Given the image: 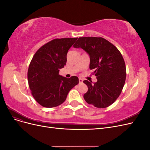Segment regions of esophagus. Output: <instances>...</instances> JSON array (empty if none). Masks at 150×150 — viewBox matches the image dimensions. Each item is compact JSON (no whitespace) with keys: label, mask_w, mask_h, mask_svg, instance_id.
Here are the masks:
<instances>
[{"label":"esophagus","mask_w":150,"mask_h":150,"mask_svg":"<svg viewBox=\"0 0 150 150\" xmlns=\"http://www.w3.org/2000/svg\"><path fill=\"white\" fill-rule=\"evenodd\" d=\"M83 80L81 79V78H79V84H81V83H83Z\"/></svg>","instance_id":"esophagus-1"}]
</instances>
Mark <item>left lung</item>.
<instances>
[{
	"instance_id": "obj_1",
	"label": "left lung",
	"mask_w": 150,
	"mask_h": 150,
	"mask_svg": "<svg viewBox=\"0 0 150 150\" xmlns=\"http://www.w3.org/2000/svg\"><path fill=\"white\" fill-rule=\"evenodd\" d=\"M75 48H82L90 57V69L97 82L88 80L83 83L88 86V92L84 94L85 101L99 108L110 106L120 95L125 83L126 65L121 52L114 45L103 38H79Z\"/></svg>"
}]
</instances>
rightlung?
Here are the masks:
<instances>
[{
    "label": "right lung",
    "mask_w": 150,
    "mask_h": 150,
    "mask_svg": "<svg viewBox=\"0 0 150 150\" xmlns=\"http://www.w3.org/2000/svg\"><path fill=\"white\" fill-rule=\"evenodd\" d=\"M77 39H54L40 47L32 59L28 72L29 86L35 100L43 107L59 106L79 83L77 76L67 78L59 74L66 64L68 50Z\"/></svg>",
    "instance_id": "obj_1"
}]
</instances>
